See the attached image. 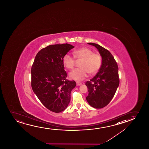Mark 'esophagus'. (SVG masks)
Wrapping results in <instances>:
<instances>
[{
	"mask_svg": "<svg viewBox=\"0 0 149 149\" xmlns=\"http://www.w3.org/2000/svg\"><path fill=\"white\" fill-rule=\"evenodd\" d=\"M81 83H80V82H76V85L77 86H80V85H81Z\"/></svg>",
	"mask_w": 149,
	"mask_h": 149,
	"instance_id": "1",
	"label": "esophagus"
}]
</instances>
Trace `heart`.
I'll list each match as a JSON object with an SVG mask.
<instances>
[{
  "mask_svg": "<svg viewBox=\"0 0 149 149\" xmlns=\"http://www.w3.org/2000/svg\"><path fill=\"white\" fill-rule=\"evenodd\" d=\"M73 56L66 54L63 58V63L65 68L69 70L73 69L76 61H81L79 65L80 68L73 70L69 73L72 79L80 81L88 76L94 75L100 69L102 63V58L99 53H94L92 49L83 47L74 50Z\"/></svg>",
  "mask_w": 149,
  "mask_h": 149,
  "instance_id": "b5f03b06",
  "label": "heart"
}]
</instances>
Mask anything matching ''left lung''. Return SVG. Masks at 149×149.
<instances>
[{"label": "left lung", "mask_w": 149, "mask_h": 149, "mask_svg": "<svg viewBox=\"0 0 149 149\" xmlns=\"http://www.w3.org/2000/svg\"><path fill=\"white\" fill-rule=\"evenodd\" d=\"M98 49L102 56V65L96 76L86 82L88 94L86 100L91 106L102 108L112 100L120 84L118 68L114 57L108 50L97 44L88 43Z\"/></svg>", "instance_id": "8db88e82"}]
</instances>
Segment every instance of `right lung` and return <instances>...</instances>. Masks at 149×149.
I'll return each instance as SVG.
<instances>
[{
    "label": "right lung",
    "instance_id": "right-lung-1",
    "mask_svg": "<svg viewBox=\"0 0 149 149\" xmlns=\"http://www.w3.org/2000/svg\"><path fill=\"white\" fill-rule=\"evenodd\" d=\"M73 46L69 44L49 45L35 57L31 69V85L41 103L52 112H60L67 107L75 81L66 79L63 56Z\"/></svg>",
    "mask_w": 149,
    "mask_h": 149
}]
</instances>
